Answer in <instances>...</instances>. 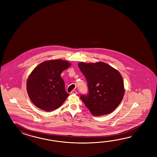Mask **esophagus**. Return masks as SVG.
<instances>
[{"label":"esophagus","instance_id":"esophagus-1","mask_svg":"<svg viewBox=\"0 0 157 157\" xmlns=\"http://www.w3.org/2000/svg\"><path fill=\"white\" fill-rule=\"evenodd\" d=\"M71 93L72 94H77V92L76 90H72V91L71 92Z\"/></svg>","mask_w":157,"mask_h":157}]
</instances>
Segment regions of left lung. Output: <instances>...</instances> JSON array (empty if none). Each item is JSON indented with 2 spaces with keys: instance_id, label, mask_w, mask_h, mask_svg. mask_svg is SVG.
Masks as SVG:
<instances>
[{
  "instance_id": "8db88e82",
  "label": "left lung",
  "mask_w": 157,
  "mask_h": 157,
  "mask_svg": "<svg viewBox=\"0 0 157 157\" xmlns=\"http://www.w3.org/2000/svg\"><path fill=\"white\" fill-rule=\"evenodd\" d=\"M86 79L87 95L80 98L91 113L95 116L106 115L116 109L123 99L124 88L120 73L102 62L78 64Z\"/></svg>"
}]
</instances>
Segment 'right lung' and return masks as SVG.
I'll use <instances>...</instances> for the list:
<instances>
[{
  "label": "right lung",
  "mask_w": 157,
  "mask_h": 157,
  "mask_svg": "<svg viewBox=\"0 0 157 157\" xmlns=\"http://www.w3.org/2000/svg\"><path fill=\"white\" fill-rule=\"evenodd\" d=\"M71 66L66 60L53 59L44 61L33 69L28 77L26 88L35 106L50 112L63 104L70 94L65 90L60 74Z\"/></svg>",
  "instance_id": "right-lung-1"
}]
</instances>
